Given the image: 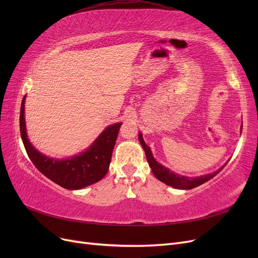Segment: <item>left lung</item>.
Wrapping results in <instances>:
<instances>
[{"label":"left lung","mask_w":258,"mask_h":258,"mask_svg":"<svg viewBox=\"0 0 258 258\" xmlns=\"http://www.w3.org/2000/svg\"><path fill=\"white\" fill-rule=\"evenodd\" d=\"M139 141L141 143L143 150L145 152L146 155V159L148 165H150L153 174L156 176V178H158L160 182L165 183L171 187H174V188L177 189H191L195 188L201 184H204L206 182H208L209 179H211L212 177H214L217 173H220L222 169L227 165V162L229 161V159L226 161L224 165L216 171H214L213 173H208V174H204L200 176H195V177H190V176H185V175H181L177 174L173 171L169 170L168 168H166L165 166H162L161 163H159L157 160L154 158V156L152 154L151 147L146 145V143L144 142L143 140V136L141 132H139Z\"/></svg>","instance_id":"1"}]
</instances>
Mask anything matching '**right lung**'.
<instances>
[{
	"label": "right lung",
	"instance_id": "1",
	"mask_svg": "<svg viewBox=\"0 0 258 258\" xmlns=\"http://www.w3.org/2000/svg\"><path fill=\"white\" fill-rule=\"evenodd\" d=\"M25 102L26 96L20 107V135L29 158L41 173L63 188L72 190L95 184L105 176L121 122L107 126L84 152L69 158L57 159L38 152L31 144L26 128Z\"/></svg>",
	"mask_w": 258,
	"mask_h": 258
}]
</instances>
